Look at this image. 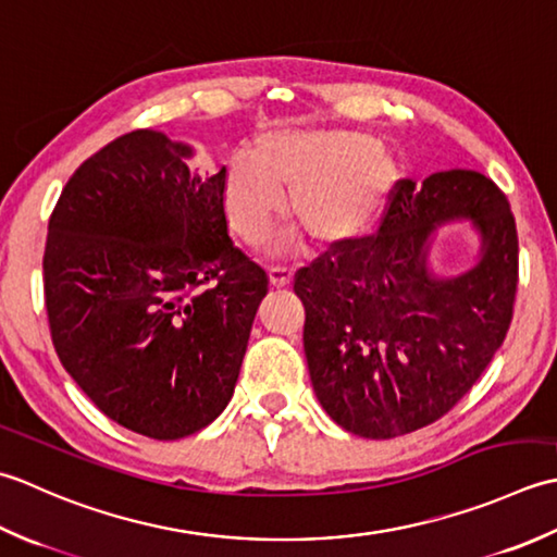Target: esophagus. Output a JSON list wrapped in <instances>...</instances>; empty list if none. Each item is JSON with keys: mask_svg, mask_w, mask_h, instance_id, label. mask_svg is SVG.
Here are the masks:
<instances>
[{"mask_svg": "<svg viewBox=\"0 0 557 557\" xmlns=\"http://www.w3.org/2000/svg\"><path fill=\"white\" fill-rule=\"evenodd\" d=\"M269 281H271V286H274V288L288 286V283L293 281V269H288V267H271L269 269Z\"/></svg>", "mask_w": 557, "mask_h": 557, "instance_id": "1", "label": "esophagus"}]
</instances>
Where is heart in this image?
Returning <instances> with one entry per match:
<instances>
[{
    "label": "heart",
    "mask_w": 557,
    "mask_h": 557,
    "mask_svg": "<svg viewBox=\"0 0 557 557\" xmlns=\"http://www.w3.org/2000/svg\"><path fill=\"white\" fill-rule=\"evenodd\" d=\"M401 168L387 144L360 132H267L252 156L235 153L221 170V207L231 231L259 245L288 213L317 245H344L387 211Z\"/></svg>",
    "instance_id": "obj_1"
}]
</instances>
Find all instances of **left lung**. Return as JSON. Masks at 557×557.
<instances>
[{
    "instance_id": "left-lung-1",
    "label": "left lung",
    "mask_w": 557,
    "mask_h": 557,
    "mask_svg": "<svg viewBox=\"0 0 557 557\" xmlns=\"http://www.w3.org/2000/svg\"><path fill=\"white\" fill-rule=\"evenodd\" d=\"M471 220L482 259L457 277L426 269L442 222ZM519 240L509 201L475 170L399 180L377 235L295 274L317 399L368 440L435 423L481 377L512 322Z\"/></svg>"
}]
</instances>
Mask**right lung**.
I'll return each mask as SVG.
<instances>
[{"mask_svg":"<svg viewBox=\"0 0 557 557\" xmlns=\"http://www.w3.org/2000/svg\"><path fill=\"white\" fill-rule=\"evenodd\" d=\"M136 129L78 165L48 223L45 308L64 370L110 421L153 440L228 406L267 271L237 249L221 173Z\"/></svg>","mask_w":557,"mask_h":557,"instance_id":"obj_1","label":"right lung"}]
</instances>
